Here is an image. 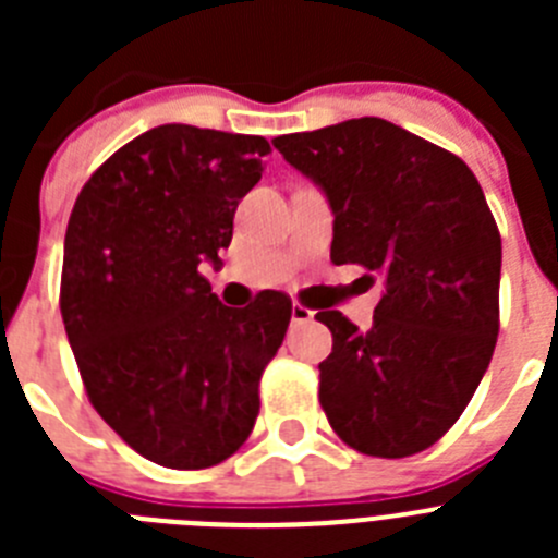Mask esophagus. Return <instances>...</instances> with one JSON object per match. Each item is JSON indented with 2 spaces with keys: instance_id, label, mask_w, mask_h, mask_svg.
I'll list each match as a JSON object with an SVG mask.
<instances>
[{
  "instance_id": "1",
  "label": "esophagus",
  "mask_w": 558,
  "mask_h": 558,
  "mask_svg": "<svg viewBox=\"0 0 558 558\" xmlns=\"http://www.w3.org/2000/svg\"><path fill=\"white\" fill-rule=\"evenodd\" d=\"M313 310L310 307H304V304H299L295 302L293 304V310H290V318H293V324H307V322H313Z\"/></svg>"
}]
</instances>
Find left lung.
Wrapping results in <instances>:
<instances>
[{"mask_svg": "<svg viewBox=\"0 0 558 558\" xmlns=\"http://www.w3.org/2000/svg\"><path fill=\"white\" fill-rule=\"evenodd\" d=\"M327 192L332 263L383 282L372 329L338 310L318 372L329 425L352 450L405 458L445 436L489 368L500 329V231L456 153L379 117L276 136Z\"/></svg>", "mask_w": 558, "mask_h": 558, "instance_id": "1", "label": "left lung"}]
</instances>
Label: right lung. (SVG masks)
Masks as SVG:
<instances>
[{
    "mask_svg": "<svg viewBox=\"0 0 558 558\" xmlns=\"http://www.w3.org/2000/svg\"><path fill=\"white\" fill-rule=\"evenodd\" d=\"M268 153L263 136L150 128L92 172L69 215L61 315L83 388L159 466H215L254 430L293 302L263 290L226 307L198 268L220 265Z\"/></svg>",
    "mask_w": 558,
    "mask_h": 558,
    "instance_id": "right-lung-1",
    "label": "right lung"
}]
</instances>
